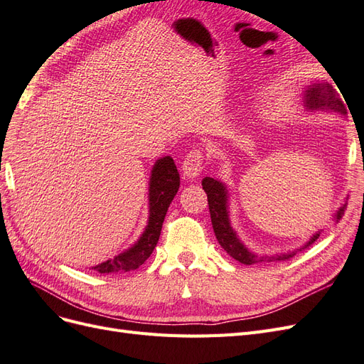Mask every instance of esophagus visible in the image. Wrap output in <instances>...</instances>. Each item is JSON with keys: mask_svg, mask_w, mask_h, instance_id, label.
Returning a JSON list of instances; mask_svg holds the SVG:
<instances>
[{"mask_svg": "<svg viewBox=\"0 0 364 364\" xmlns=\"http://www.w3.org/2000/svg\"><path fill=\"white\" fill-rule=\"evenodd\" d=\"M202 168H203V151L199 149H194L185 156L182 164V173L186 179L193 181L196 178H199Z\"/></svg>", "mask_w": 364, "mask_h": 364, "instance_id": "obj_1", "label": "esophagus"}]
</instances>
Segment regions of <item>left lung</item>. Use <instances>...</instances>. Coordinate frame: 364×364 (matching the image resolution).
Masks as SVG:
<instances>
[{"instance_id":"1","label":"left lung","mask_w":364,"mask_h":364,"mask_svg":"<svg viewBox=\"0 0 364 364\" xmlns=\"http://www.w3.org/2000/svg\"><path fill=\"white\" fill-rule=\"evenodd\" d=\"M304 100H305V107L308 111H331V112H338L341 115H345L343 106L338 102V98L336 97L333 86L328 82H316L306 86V90L304 91ZM202 186L208 196V205H209V214H211V222L214 228V234L217 237V241L220 243L230 257L234 259L240 261L241 264H255V262H262V261H284L289 259L293 255H296V252H299L305 249L306 246H310L311 243L318 238L322 230H317V232L306 241V243L296 249L293 252L287 253H277V255H257L255 252H252L250 249L246 247L243 241L240 240L237 230L230 225V218H229V190L228 186L218 179L214 178H205L202 181ZM345 206L346 203L341 205L333 220L334 222H338L341 215L345 214Z\"/></svg>"}]
</instances>
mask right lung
<instances>
[{"label":"right lung","mask_w":364,"mask_h":364,"mask_svg":"<svg viewBox=\"0 0 364 364\" xmlns=\"http://www.w3.org/2000/svg\"><path fill=\"white\" fill-rule=\"evenodd\" d=\"M181 178L171 156H164L153 165L149 181V220L136 243L119 255L92 267L97 273H123L135 270L151 255L161 235L168 206L179 190Z\"/></svg>","instance_id":"add662e5"}]
</instances>
